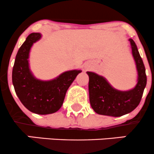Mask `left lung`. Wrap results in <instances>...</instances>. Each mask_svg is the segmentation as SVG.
I'll list each match as a JSON object with an SVG mask.
<instances>
[{"mask_svg":"<svg viewBox=\"0 0 154 154\" xmlns=\"http://www.w3.org/2000/svg\"><path fill=\"white\" fill-rule=\"evenodd\" d=\"M129 41L138 72L137 83L133 89L125 91L116 90L103 76L87 72L89 77L90 104L97 114L115 117L121 116L134 111L141 101L147 83L145 68L135 42L132 39H129Z\"/></svg>","mask_w":154,"mask_h":154,"instance_id":"left-lung-1","label":"left lung"}]
</instances>
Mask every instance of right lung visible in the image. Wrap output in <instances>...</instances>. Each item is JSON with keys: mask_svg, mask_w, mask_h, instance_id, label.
<instances>
[{"mask_svg": "<svg viewBox=\"0 0 154 154\" xmlns=\"http://www.w3.org/2000/svg\"><path fill=\"white\" fill-rule=\"evenodd\" d=\"M41 38L40 33L27 37L16 55L12 70V83L19 100L29 111L37 114L57 111L63 103L68 88L80 70L65 72L53 80H38L29 69V57L34 43Z\"/></svg>", "mask_w": 154, "mask_h": 154, "instance_id": "add662e5", "label": "right lung"}]
</instances>
